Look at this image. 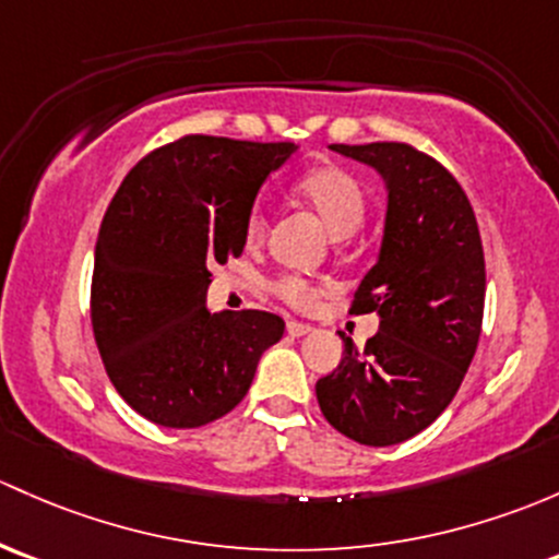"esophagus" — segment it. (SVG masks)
Segmentation results:
<instances>
[{"instance_id":"34e87169","label":"esophagus","mask_w":559,"mask_h":559,"mask_svg":"<svg viewBox=\"0 0 559 559\" xmlns=\"http://www.w3.org/2000/svg\"><path fill=\"white\" fill-rule=\"evenodd\" d=\"M286 332H289L292 337H305L308 332H313V326L302 324V321H289V324H286Z\"/></svg>"}]
</instances>
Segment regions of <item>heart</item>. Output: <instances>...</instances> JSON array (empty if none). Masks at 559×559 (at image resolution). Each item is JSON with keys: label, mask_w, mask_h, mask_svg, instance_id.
Listing matches in <instances>:
<instances>
[{"label": "heart", "mask_w": 559, "mask_h": 559, "mask_svg": "<svg viewBox=\"0 0 559 559\" xmlns=\"http://www.w3.org/2000/svg\"><path fill=\"white\" fill-rule=\"evenodd\" d=\"M297 192L319 214V219L334 238H348L361 227L364 214H367V195H364V187L343 168H321V171L308 174L305 179H299ZM262 233L264 216L262 211H254L246 225V235L254 243L262 238ZM273 289L292 305H310L316 297L313 286L297 275H284L275 281Z\"/></svg>", "instance_id": "obj_1"}]
</instances>
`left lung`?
Instances as JSON below:
<instances>
[{
	"label": "left lung",
	"instance_id": "1",
	"mask_svg": "<svg viewBox=\"0 0 559 559\" xmlns=\"http://www.w3.org/2000/svg\"><path fill=\"white\" fill-rule=\"evenodd\" d=\"M385 179L378 262L358 284L356 313H378L374 337H343V361L316 383L324 418L369 448L431 426L463 383L485 310V251L466 192L409 144H332Z\"/></svg>",
	"mask_w": 559,
	"mask_h": 559
}]
</instances>
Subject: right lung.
<instances>
[{
  "label": "right lung",
  "mask_w": 559,
  "mask_h": 559,
  "mask_svg": "<svg viewBox=\"0 0 559 559\" xmlns=\"http://www.w3.org/2000/svg\"><path fill=\"white\" fill-rule=\"evenodd\" d=\"M295 152L185 136L146 155L111 198L93 264V334L117 393L146 420L198 428L227 415L284 337L281 316L214 313L205 292L211 264L243 251L264 179Z\"/></svg>",
  "instance_id": "add662e5"
}]
</instances>
